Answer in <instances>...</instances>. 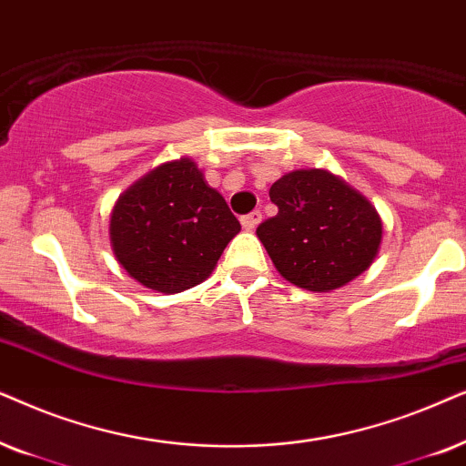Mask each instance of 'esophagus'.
Returning <instances> with one entry per match:
<instances>
[{
  "mask_svg": "<svg viewBox=\"0 0 466 466\" xmlns=\"http://www.w3.org/2000/svg\"><path fill=\"white\" fill-rule=\"evenodd\" d=\"M259 221H262V213H259V210H253V213L240 217V226L245 229H256Z\"/></svg>",
  "mask_w": 466,
  "mask_h": 466,
  "instance_id": "obj_1",
  "label": "esophagus"
}]
</instances>
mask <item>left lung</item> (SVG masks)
I'll use <instances>...</instances> for the list:
<instances>
[{
	"label": "left lung",
	"instance_id": "left-lung-1",
	"mask_svg": "<svg viewBox=\"0 0 466 466\" xmlns=\"http://www.w3.org/2000/svg\"><path fill=\"white\" fill-rule=\"evenodd\" d=\"M279 213L259 223L258 238L285 281L332 291L373 264L383 223L373 204L324 168L283 175L270 187Z\"/></svg>",
	"mask_w": 466,
	"mask_h": 466
}]
</instances>
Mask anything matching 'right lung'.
<instances>
[{"mask_svg":"<svg viewBox=\"0 0 466 466\" xmlns=\"http://www.w3.org/2000/svg\"><path fill=\"white\" fill-rule=\"evenodd\" d=\"M108 232L129 277L161 294H178L210 277L240 223L196 161L181 157L123 191Z\"/></svg>","mask_w":466,"mask_h":466,"instance_id":"right-lung-1","label":"right lung"}]
</instances>
